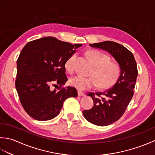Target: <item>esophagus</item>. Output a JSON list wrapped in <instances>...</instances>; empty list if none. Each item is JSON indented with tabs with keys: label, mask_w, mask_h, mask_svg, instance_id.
I'll return each instance as SVG.
<instances>
[{
	"label": "esophagus",
	"mask_w": 155,
	"mask_h": 155,
	"mask_svg": "<svg viewBox=\"0 0 155 155\" xmlns=\"http://www.w3.org/2000/svg\"><path fill=\"white\" fill-rule=\"evenodd\" d=\"M78 95L79 97H84V93H83V92L80 91H78Z\"/></svg>",
	"instance_id": "esophagus-1"
}]
</instances>
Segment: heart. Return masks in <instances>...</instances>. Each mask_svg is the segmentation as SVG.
Returning a JSON list of instances; mask_svg holds the SVG:
<instances>
[{"mask_svg":"<svg viewBox=\"0 0 155 155\" xmlns=\"http://www.w3.org/2000/svg\"><path fill=\"white\" fill-rule=\"evenodd\" d=\"M91 61L95 65L91 77L77 75L72 77L69 83L78 91H84L98 85L100 88H107L116 83L120 74V67L115 62L109 61V57L101 51L92 50L88 52ZM77 54H72L65 62V68L69 72L74 71Z\"/></svg>","mask_w":155,"mask_h":155,"instance_id":"b5f03b06","label":"heart"}]
</instances>
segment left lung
<instances>
[{
  "mask_svg": "<svg viewBox=\"0 0 155 155\" xmlns=\"http://www.w3.org/2000/svg\"><path fill=\"white\" fill-rule=\"evenodd\" d=\"M107 51L119 64V77L113 87L103 93H90L94 106L90 110H83L84 118L97 126H107L122 117L134 94L138 75L137 65L132 52L124 46L113 41H104L89 45ZM97 96H103L98 99Z\"/></svg>",
  "mask_w": 155,
  "mask_h": 155,
  "instance_id": "left-lung-1",
  "label": "left lung"
}]
</instances>
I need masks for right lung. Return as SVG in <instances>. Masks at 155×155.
<instances>
[{
	"instance_id": "right-lung-1",
	"label": "right lung",
	"mask_w": 155,
	"mask_h": 155,
	"mask_svg": "<svg viewBox=\"0 0 155 155\" xmlns=\"http://www.w3.org/2000/svg\"><path fill=\"white\" fill-rule=\"evenodd\" d=\"M81 46L48 37L29 42L22 48L16 62L15 87L29 116L37 120L52 119L67 98L78 96L74 87H61L68 81L65 62Z\"/></svg>"
}]
</instances>
